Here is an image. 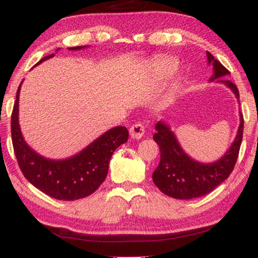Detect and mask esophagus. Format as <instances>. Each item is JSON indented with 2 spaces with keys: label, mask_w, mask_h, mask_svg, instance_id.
I'll return each mask as SVG.
<instances>
[{
  "label": "esophagus",
  "mask_w": 258,
  "mask_h": 258,
  "mask_svg": "<svg viewBox=\"0 0 258 258\" xmlns=\"http://www.w3.org/2000/svg\"><path fill=\"white\" fill-rule=\"evenodd\" d=\"M144 133H146V128H144V125L141 122L135 123V124H133L132 128H130V136H132V139H142Z\"/></svg>",
  "instance_id": "obj_1"
}]
</instances>
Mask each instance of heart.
I'll use <instances>...</instances> for the list:
<instances>
[{
	"label": "heart",
	"instance_id": "b5f03b06",
	"mask_svg": "<svg viewBox=\"0 0 258 258\" xmlns=\"http://www.w3.org/2000/svg\"><path fill=\"white\" fill-rule=\"evenodd\" d=\"M176 64L172 61H163L156 66V74L161 80L168 79L175 72Z\"/></svg>",
	"mask_w": 258,
	"mask_h": 258
}]
</instances>
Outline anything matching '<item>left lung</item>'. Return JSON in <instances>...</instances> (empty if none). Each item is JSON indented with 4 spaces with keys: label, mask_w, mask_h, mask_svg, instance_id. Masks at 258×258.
Instances as JSON below:
<instances>
[{
    "label": "left lung",
    "mask_w": 258,
    "mask_h": 258,
    "mask_svg": "<svg viewBox=\"0 0 258 258\" xmlns=\"http://www.w3.org/2000/svg\"><path fill=\"white\" fill-rule=\"evenodd\" d=\"M207 56L209 64L213 63L214 66V76L210 79L211 81L230 74L220 61L215 59L210 52L207 51ZM218 82L224 83L230 88L238 100V89L231 81L218 80ZM243 125L244 121L241 114L237 135L229 150L218 161L204 164L190 158L183 151L170 128L164 122H158L155 126L156 133L154 134V140L160 147L161 161L153 174L155 185L165 195L177 200L196 199L213 191L234 170L242 143Z\"/></svg>",
    "instance_id": "left-lung-1"
}]
</instances>
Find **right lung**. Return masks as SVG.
Masks as SVG:
<instances>
[{"label":"right lung","mask_w":258,"mask_h":258,"mask_svg":"<svg viewBox=\"0 0 258 258\" xmlns=\"http://www.w3.org/2000/svg\"><path fill=\"white\" fill-rule=\"evenodd\" d=\"M84 47H74L79 50ZM54 56L49 55L40 62ZM37 63V64H38ZM12 112V141L19 167L28 181L42 192L56 200L74 201L87 197L98 189L107 177L111 155L128 141L125 126H115L95 140L75 156L62 161L44 158L24 142L19 125V95Z\"/></svg>","instance_id":"obj_1"}]
</instances>
